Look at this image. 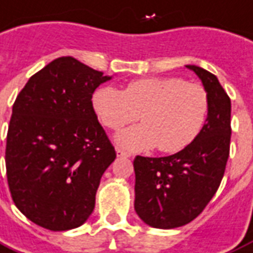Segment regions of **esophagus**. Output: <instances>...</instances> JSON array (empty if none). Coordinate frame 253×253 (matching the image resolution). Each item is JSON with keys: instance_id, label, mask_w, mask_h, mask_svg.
<instances>
[{"instance_id": "34e87169", "label": "esophagus", "mask_w": 253, "mask_h": 253, "mask_svg": "<svg viewBox=\"0 0 253 253\" xmlns=\"http://www.w3.org/2000/svg\"><path fill=\"white\" fill-rule=\"evenodd\" d=\"M116 152H117V156H119V157H132V155H130L129 152L123 151L121 148H116Z\"/></svg>"}]
</instances>
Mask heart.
Wrapping results in <instances>:
<instances>
[{
    "label": "heart",
    "instance_id": "heart-1",
    "mask_svg": "<svg viewBox=\"0 0 253 253\" xmlns=\"http://www.w3.org/2000/svg\"><path fill=\"white\" fill-rule=\"evenodd\" d=\"M92 101L100 121L113 130L140 116L142 124L116 136L121 147L130 151L157 147L163 153H177L189 147L206 126L211 108L206 88L180 77L137 80L124 92L104 86L94 92Z\"/></svg>",
    "mask_w": 253,
    "mask_h": 253
}]
</instances>
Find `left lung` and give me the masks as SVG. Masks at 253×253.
Returning <instances> with one entry per match:
<instances>
[{
	"instance_id": "1",
	"label": "left lung",
	"mask_w": 253,
	"mask_h": 253,
	"mask_svg": "<svg viewBox=\"0 0 253 253\" xmlns=\"http://www.w3.org/2000/svg\"><path fill=\"white\" fill-rule=\"evenodd\" d=\"M201 80L211 101L200 136L184 151L165 157L136 156L134 210L148 225L172 229L191 223L214 196L231 142V100L208 70L187 65Z\"/></svg>"
}]
</instances>
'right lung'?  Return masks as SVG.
Listing matches in <instances>:
<instances>
[{"label": "right lung", "instance_id": "add662e5", "mask_svg": "<svg viewBox=\"0 0 253 253\" xmlns=\"http://www.w3.org/2000/svg\"><path fill=\"white\" fill-rule=\"evenodd\" d=\"M111 79L73 57H60L17 96L6 136L7 184L17 208L40 227L73 229L94 210L116 151L92 96Z\"/></svg>", "mask_w": 253, "mask_h": 253}]
</instances>
